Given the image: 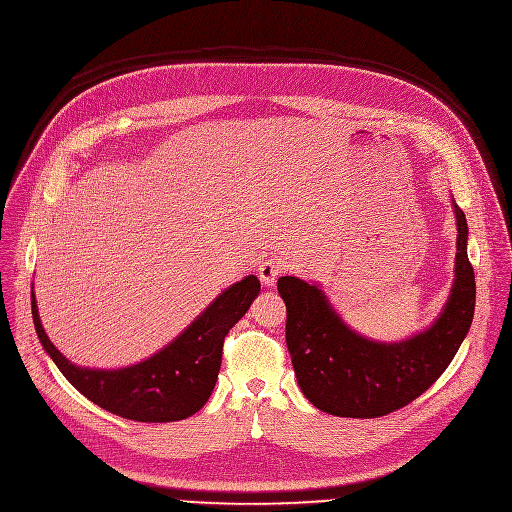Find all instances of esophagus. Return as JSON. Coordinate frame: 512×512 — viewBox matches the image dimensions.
I'll return each instance as SVG.
<instances>
[{
  "mask_svg": "<svg viewBox=\"0 0 512 512\" xmlns=\"http://www.w3.org/2000/svg\"><path fill=\"white\" fill-rule=\"evenodd\" d=\"M282 264L276 260V258H268L264 260L260 266H258V276L262 280L264 286H274L276 284V278L280 276L282 272Z\"/></svg>",
  "mask_w": 512,
  "mask_h": 512,
  "instance_id": "34e87169",
  "label": "esophagus"
}]
</instances>
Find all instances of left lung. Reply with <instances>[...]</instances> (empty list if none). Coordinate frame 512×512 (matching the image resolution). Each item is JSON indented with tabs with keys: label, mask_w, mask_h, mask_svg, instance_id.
<instances>
[{
	"label": "left lung",
	"mask_w": 512,
	"mask_h": 512,
	"mask_svg": "<svg viewBox=\"0 0 512 512\" xmlns=\"http://www.w3.org/2000/svg\"><path fill=\"white\" fill-rule=\"evenodd\" d=\"M456 214L454 284L440 317L399 341H371L343 323L319 284L278 278L286 304V347L296 381L317 410L339 418H379L420 397L450 365L470 331L476 282L468 260V224Z\"/></svg>",
	"instance_id": "8db88e82"
}]
</instances>
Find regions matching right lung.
I'll return each mask as SVG.
<instances>
[{"label":"right lung","mask_w":512,"mask_h":512,"mask_svg":"<svg viewBox=\"0 0 512 512\" xmlns=\"http://www.w3.org/2000/svg\"><path fill=\"white\" fill-rule=\"evenodd\" d=\"M260 292L250 274L226 288L177 339L153 357L123 369H88L70 363L48 339L32 290V317L38 339L62 375L102 410L135 422H177L199 412L210 399L224 339L246 315Z\"/></svg>","instance_id":"right-lung-1"}]
</instances>
